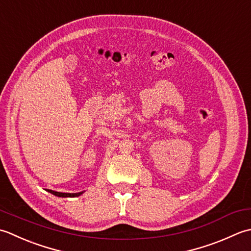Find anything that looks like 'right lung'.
Listing matches in <instances>:
<instances>
[{"instance_id":"add662e5","label":"right lung","mask_w":251,"mask_h":251,"mask_svg":"<svg viewBox=\"0 0 251 251\" xmlns=\"http://www.w3.org/2000/svg\"><path fill=\"white\" fill-rule=\"evenodd\" d=\"M49 192L50 194H53V195L57 196V197H78L80 196L81 194H82L83 192H80V193H60V192H55V191H52V190H49Z\"/></svg>"}]
</instances>
